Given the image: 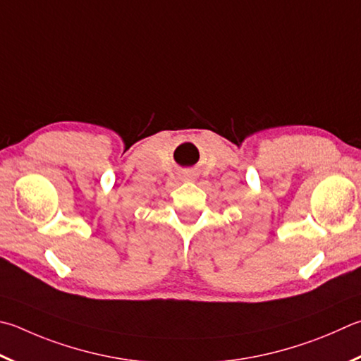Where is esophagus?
I'll return each instance as SVG.
<instances>
[{"label":"esophagus","mask_w":361,"mask_h":361,"mask_svg":"<svg viewBox=\"0 0 361 361\" xmlns=\"http://www.w3.org/2000/svg\"><path fill=\"white\" fill-rule=\"evenodd\" d=\"M188 176H192V173H188Z\"/></svg>","instance_id":"34e87169"}]
</instances>
